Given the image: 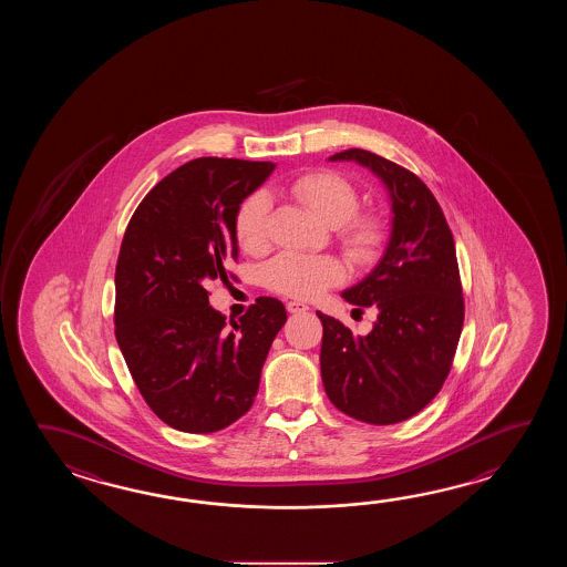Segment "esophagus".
<instances>
[{"instance_id":"obj_1","label":"esophagus","mask_w":567,"mask_h":567,"mask_svg":"<svg viewBox=\"0 0 567 567\" xmlns=\"http://www.w3.org/2000/svg\"><path fill=\"white\" fill-rule=\"evenodd\" d=\"M286 308H288L289 313H301L308 310V306L306 303H301V301L291 300L286 303Z\"/></svg>"}]
</instances>
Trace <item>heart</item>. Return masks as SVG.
Returning a JSON list of instances; mask_svg holds the SVG:
<instances>
[{"label": "heart", "instance_id": "heart-1", "mask_svg": "<svg viewBox=\"0 0 567 567\" xmlns=\"http://www.w3.org/2000/svg\"><path fill=\"white\" fill-rule=\"evenodd\" d=\"M289 194L316 220L338 227V241L357 266H371L383 254L386 243L385 218L374 210H359L361 196L352 182L337 172L316 169L301 174L289 184ZM235 235L247 254L266 251L269 243V203L266 194L249 196L235 217ZM347 276L344 266L334 257L279 254L264 267L267 289L310 300Z\"/></svg>", "mask_w": 567, "mask_h": 567}]
</instances>
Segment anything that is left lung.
I'll return each mask as SVG.
<instances>
[{"instance_id": "1", "label": "left lung", "mask_w": 567, "mask_h": 567, "mask_svg": "<svg viewBox=\"0 0 567 567\" xmlns=\"http://www.w3.org/2000/svg\"><path fill=\"white\" fill-rule=\"evenodd\" d=\"M354 159L385 182L393 230L379 266L344 300L373 308L367 337L318 313L324 334L320 369L334 408L373 425L410 420L440 393L464 324V296L452 230L432 190L411 169L367 150L330 157Z\"/></svg>"}]
</instances>
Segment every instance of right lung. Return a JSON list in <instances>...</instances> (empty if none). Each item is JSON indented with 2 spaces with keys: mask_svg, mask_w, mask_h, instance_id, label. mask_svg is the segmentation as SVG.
Segmentation results:
<instances>
[{
  "mask_svg": "<svg viewBox=\"0 0 567 567\" xmlns=\"http://www.w3.org/2000/svg\"><path fill=\"white\" fill-rule=\"evenodd\" d=\"M274 168L196 157L145 194L123 235L115 338L145 403L174 430L210 434L251 410L286 324L276 298H257L230 326L208 306V286L227 284L237 261V210Z\"/></svg>",
  "mask_w": 567,
  "mask_h": 567,
  "instance_id": "obj_1",
  "label": "right lung"
}]
</instances>
